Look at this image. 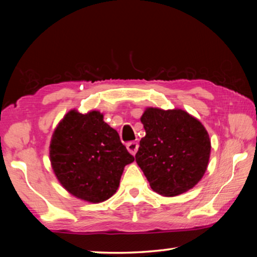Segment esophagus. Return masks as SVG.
Segmentation results:
<instances>
[{
    "label": "esophagus",
    "instance_id": "obj_1",
    "mask_svg": "<svg viewBox=\"0 0 257 257\" xmlns=\"http://www.w3.org/2000/svg\"><path fill=\"white\" fill-rule=\"evenodd\" d=\"M127 150L129 151L130 154L135 155L138 151V143L137 142H130L127 144Z\"/></svg>",
    "mask_w": 257,
    "mask_h": 257
}]
</instances>
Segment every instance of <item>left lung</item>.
I'll list each match as a JSON object with an SVG mask.
<instances>
[{
    "label": "left lung",
    "mask_w": 257,
    "mask_h": 257,
    "mask_svg": "<svg viewBox=\"0 0 257 257\" xmlns=\"http://www.w3.org/2000/svg\"><path fill=\"white\" fill-rule=\"evenodd\" d=\"M141 121L146 135L135 158L151 188L163 196H177L198 184L211 153L204 125L179 108L149 107Z\"/></svg>",
    "instance_id": "obj_1"
}]
</instances>
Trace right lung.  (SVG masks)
<instances>
[{"label": "right lung", "mask_w": 257, "mask_h": 257, "mask_svg": "<svg viewBox=\"0 0 257 257\" xmlns=\"http://www.w3.org/2000/svg\"><path fill=\"white\" fill-rule=\"evenodd\" d=\"M52 168L60 184L73 196L101 203L118 189L127 164L135 158L103 114L68 112L54 130L50 145Z\"/></svg>", "instance_id": "obj_1"}]
</instances>
